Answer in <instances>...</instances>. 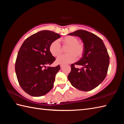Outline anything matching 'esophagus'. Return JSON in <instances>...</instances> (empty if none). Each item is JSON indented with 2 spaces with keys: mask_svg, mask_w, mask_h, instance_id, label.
Listing matches in <instances>:
<instances>
[{
  "mask_svg": "<svg viewBox=\"0 0 124 124\" xmlns=\"http://www.w3.org/2000/svg\"><path fill=\"white\" fill-rule=\"evenodd\" d=\"M63 64H60V67H61V68L63 67Z\"/></svg>",
  "mask_w": 124,
  "mask_h": 124,
  "instance_id": "1",
  "label": "esophagus"
}]
</instances>
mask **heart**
<instances>
[{"mask_svg":"<svg viewBox=\"0 0 124 124\" xmlns=\"http://www.w3.org/2000/svg\"><path fill=\"white\" fill-rule=\"evenodd\" d=\"M62 47H67L65 52L67 54L57 57L56 62L59 64H65L73 62L77 59H79L83 56L85 47L81 42L78 41V39L72 36H68L61 39ZM49 51L54 57H57L62 53L63 49L57 40H54L50 44Z\"/></svg>","mask_w":124,"mask_h":124,"instance_id":"obj_1","label":"heart"}]
</instances>
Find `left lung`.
I'll use <instances>...</instances> for the list:
<instances>
[{"mask_svg": "<svg viewBox=\"0 0 124 124\" xmlns=\"http://www.w3.org/2000/svg\"><path fill=\"white\" fill-rule=\"evenodd\" d=\"M82 40L85 51L79 61L71 65L68 78L79 90L89 91L98 86L106 78L109 65V55L102 39L87 31L78 30L69 33ZM75 65H80V69Z\"/></svg>", "mask_w": 124, "mask_h": 124, "instance_id": "obj_1", "label": "left lung"}]
</instances>
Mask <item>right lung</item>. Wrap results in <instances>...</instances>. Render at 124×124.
I'll list each match as a JSON object with an SVG mask.
<instances>
[{
	"instance_id": "add662e5",
	"label": "right lung",
	"mask_w": 124,
	"mask_h": 124,
	"mask_svg": "<svg viewBox=\"0 0 124 124\" xmlns=\"http://www.w3.org/2000/svg\"><path fill=\"white\" fill-rule=\"evenodd\" d=\"M60 37L53 31H40L29 37L21 46L15 62V72L20 86L30 95L43 96L53 87L60 66L46 65L55 60L49 51V45Z\"/></svg>"
}]
</instances>
